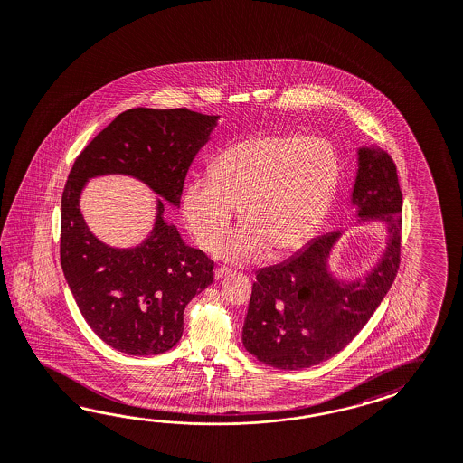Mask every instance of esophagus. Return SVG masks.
<instances>
[{
    "mask_svg": "<svg viewBox=\"0 0 463 463\" xmlns=\"http://www.w3.org/2000/svg\"><path fill=\"white\" fill-rule=\"evenodd\" d=\"M232 272L231 268H226V266H221V268H217L214 271L215 279H222V278H226Z\"/></svg>",
    "mask_w": 463,
    "mask_h": 463,
    "instance_id": "34e87169",
    "label": "esophagus"
}]
</instances>
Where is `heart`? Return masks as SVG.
Masks as SVG:
<instances>
[{
  "mask_svg": "<svg viewBox=\"0 0 463 463\" xmlns=\"http://www.w3.org/2000/svg\"><path fill=\"white\" fill-rule=\"evenodd\" d=\"M336 150L321 138L260 134L237 140L214 158L211 175L192 179L182 211L197 242L211 248L234 213L242 222L214 252L234 262L282 258L305 248L338 191Z\"/></svg>",
  "mask_w": 463,
  "mask_h": 463,
  "instance_id": "obj_1",
  "label": "heart"
}]
</instances>
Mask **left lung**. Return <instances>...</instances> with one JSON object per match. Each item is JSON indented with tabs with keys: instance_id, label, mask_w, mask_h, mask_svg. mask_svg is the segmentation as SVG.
Wrapping results in <instances>:
<instances>
[{
	"instance_id": "1",
	"label": "left lung",
	"mask_w": 463,
	"mask_h": 463,
	"mask_svg": "<svg viewBox=\"0 0 463 463\" xmlns=\"http://www.w3.org/2000/svg\"><path fill=\"white\" fill-rule=\"evenodd\" d=\"M402 199L393 158L382 148H358L351 205L358 222L380 221L386 226L382 260L363 279L335 278L327 260L343 234L335 231L316 237L279 266L260 269L242 327L244 348L278 370L309 368L346 348L395 281Z\"/></svg>"
}]
</instances>
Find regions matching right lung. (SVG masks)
<instances>
[{"label":"right lung","mask_w":463,"mask_h":463,"mask_svg":"<svg viewBox=\"0 0 463 463\" xmlns=\"http://www.w3.org/2000/svg\"><path fill=\"white\" fill-rule=\"evenodd\" d=\"M219 117L187 109H130L115 117L81 150L61 195L60 260L80 313L99 338L132 356L174 348L184 309L214 281V262L182 241L165 217V203L181 205L197 152ZM120 173L144 181L158 200L155 227L136 249H110L86 226L79 195L93 176Z\"/></svg>","instance_id":"add662e5"}]
</instances>
